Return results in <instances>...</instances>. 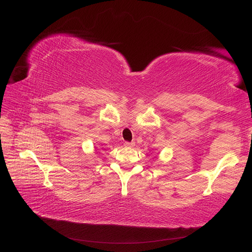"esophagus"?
Listing matches in <instances>:
<instances>
[{"mask_svg": "<svg viewBox=\"0 0 252 252\" xmlns=\"http://www.w3.org/2000/svg\"><path fill=\"white\" fill-rule=\"evenodd\" d=\"M125 146H126V147H130V148H132V147H134V146H135V143H134V141H132V143H130V141H126V143H125Z\"/></svg>", "mask_w": 252, "mask_h": 252, "instance_id": "esophagus-1", "label": "esophagus"}]
</instances>
